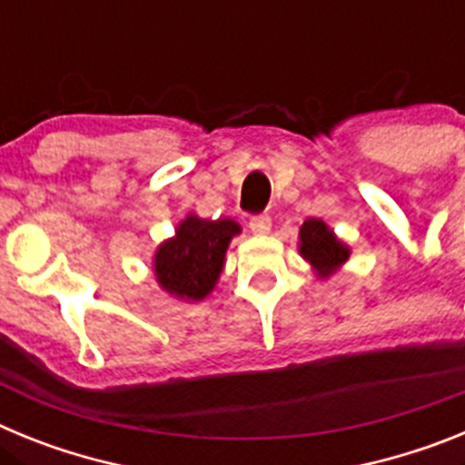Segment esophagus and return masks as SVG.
Masks as SVG:
<instances>
[{
	"mask_svg": "<svg viewBox=\"0 0 465 465\" xmlns=\"http://www.w3.org/2000/svg\"><path fill=\"white\" fill-rule=\"evenodd\" d=\"M249 228L256 232V235H268L270 228H272V219H270L268 213H256L249 219Z\"/></svg>",
	"mask_w": 465,
	"mask_h": 465,
	"instance_id": "esophagus-1",
	"label": "esophagus"
}]
</instances>
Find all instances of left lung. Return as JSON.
Masks as SVG:
<instances>
[{
	"instance_id": "8db88e82",
	"label": "left lung",
	"mask_w": 465,
	"mask_h": 465,
	"mask_svg": "<svg viewBox=\"0 0 465 465\" xmlns=\"http://www.w3.org/2000/svg\"><path fill=\"white\" fill-rule=\"evenodd\" d=\"M300 253L319 270L322 277L335 272L349 258L347 246L319 219H307L300 228Z\"/></svg>"
}]
</instances>
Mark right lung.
Segmentation results:
<instances>
[{"label": "right lung", "instance_id": "add662e5", "mask_svg": "<svg viewBox=\"0 0 465 465\" xmlns=\"http://www.w3.org/2000/svg\"><path fill=\"white\" fill-rule=\"evenodd\" d=\"M240 232L232 219L204 221L186 216L174 240L160 244L155 253V279L167 293L186 300H203L223 270L225 249Z\"/></svg>", "mask_w": 465, "mask_h": 465}]
</instances>
